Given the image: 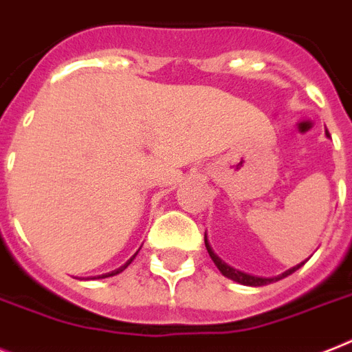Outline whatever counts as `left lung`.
Returning a JSON list of instances; mask_svg holds the SVG:
<instances>
[{
	"label": "left lung",
	"mask_w": 352,
	"mask_h": 352,
	"mask_svg": "<svg viewBox=\"0 0 352 352\" xmlns=\"http://www.w3.org/2000/svg\"><path fill=\"white\" fill-rule=\"evenodd\" d=\"M326 135L329 136V133H327V129H326ZM205 246H207L208 255H210V259L214 261V264H216V266H217V270H219V272H221V274L225 275L226 278H230V280H234V283L243 284V286L259 287V286H266V284L277 283V280H280V278L287 277V275H292L293 272H297L298 268H302V266H304V264L307 263V259H306V261H302V263H298L297 266H293V268L286 270L284 274L275 275V277H257V275H252V274H246V272H241V270L234 268V266H230V264H226L225 261L221 259V257H217V255L214 254V250H212L210 243H208L207 232H205Z\"/></svg>",
	"instance_id": "left-lung-1"
}]
</instances>
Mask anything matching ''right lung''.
I'll list each match as a JSON object with an SVG mask.
<instances>
[{"mask_svg":"<svg viewBox=\"0 0 352 352\" xmlns=\"http://www.w3.org/2000/svg\"><path fill=\"white\" fill-rule=\"evenodd\" d=\"M138 252H140V248L136 250V254L133 255V257H131V259H127L126 263L122 264L120 268H117V270H113V272H109V274H102V275H95V277H88V278H107V277H113V275H118V274H122V272H124V270L127 268V266H129L131 263H133V261H135V257L136 255H138Z\"/></svg>","mask_w":352,"mask_h":352,"instance_id":"1","label":"right lung"}]
</instances>
